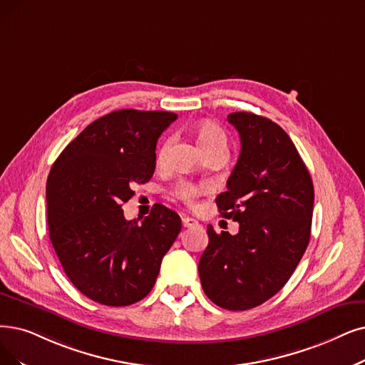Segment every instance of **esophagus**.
Listing matches in <instances>:
<instances>
[{"label":"esophagus","mask_w":365,"mask_h":365,"mask_svg":"<svg viewBox=\"0 0 365 365\" xmlns=\"http://www.w3.org/2000/svg\"><path fill=\"white\" fill-rule=\"evenodd\" d=\"M182 226H184V227H193V226H197V220H195L193 217L182 215Z\"/></svg>","instance_id":"34e87169"}]
</instances>
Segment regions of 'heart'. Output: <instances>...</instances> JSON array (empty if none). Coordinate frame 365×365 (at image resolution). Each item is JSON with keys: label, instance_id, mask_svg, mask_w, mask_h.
Here are the masks:
<instances>
[{"label": "heart", "instance_id": "1", "mask_svg": "<svg viewBox=\"0 0 365 365\" xmlns=\"http://www.w3.org/2000/svg\"><path fill=\"white\" fill-rule=\"evenodd\" d=\"M197 142H199V147L205 154L211 153V151H217V150L226 151V145H227L225 130L212 121H205L197 127ZM168 145H169V142H166L163 145V148L160 150L158 160L165 158V154L168 151ZM205 190H207V187H197L190 182H180L177 187H175L173 193H175V196L184 200L185 203H193L195 199Z\"/></svg>", "mask_w": 365, "mask_h": 365}]
</instances>
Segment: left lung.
I'll list each match as a JSON object with an SVG mask.
<instances>
[{"instance_id":"obj_1","label":"left lung","mask_w":365,"mask_h":365,"mask_svg":"<svg viewBox=\"0 0 365 365\" xmlns=\"http://www.w3.org/2000/svg\"><path fill=\"white\" fill-rule=\"evenodd\" d=\"M241 153L215 199L240 232L217 233L199 260L203 292L218 307L241 312L264 304L287 283L307 249L314 188L294 142L279 125L252 112H233Z\"/></svg>"}]
</instances>
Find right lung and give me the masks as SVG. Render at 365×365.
Masks as SVG:
<instances>
[{
	"instance_id": "obj_1",
	"label": "right lung",
	"mask_w": 365,
	"mask_h": 365,
	"mask_svg": "<svg viewBox=\"0 0 365 365\" xmlns=\"http://www.w3.org/2000/svg\"><path fill=\"white\" fill-rule=\"evenodd\" d=\"M163 110H113L96 120L55 160L46 182L53 250L90 299L124 307L147 297L181 230L180 215L155 203L127 222L123 203L155 169L157 140L177 120Z\"/></svg>"
}]
</instances>
